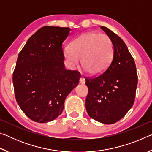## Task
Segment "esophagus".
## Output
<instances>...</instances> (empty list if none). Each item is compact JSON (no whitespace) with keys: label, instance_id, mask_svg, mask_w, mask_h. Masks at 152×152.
Here are the masks:
<instances>
[{"label":"esophagus","instance_id":"esophagus-1","mask_svg":"<svg viewBox=\"0 0 152 152\" xmlns=\"http://www.w3.org/2000/svg\"><path fill=\"white\" fill-rule=\"evenodd\" d=\"M80 83L81 84H85V80H84V78H80Z\"/></svg>","mask_w":152,"mask_h":152}]
</instances>
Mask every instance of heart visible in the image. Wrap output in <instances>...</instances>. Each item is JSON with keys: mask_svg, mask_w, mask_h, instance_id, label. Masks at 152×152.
I'll use <instances>...</instances> for the list:
<instances>
[{"mask_svg": "<svg viewBox=\"0 0 152 152\" xmlns=\"http://www.w3.org/2000/svg\"><path fill=\"white\" fill-rule=\"evenodd\" d=\"M64 57L72 68L82 59V66L92 76H99L106 72L114 57V49L109 36L88 32L74 39L63 51Z\"/></svg>", "mask_w": 152, "mask_h": 152, "instance_id": "1", "label": "heart"}]
</instances>
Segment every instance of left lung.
<instances>
[{"label": "left lung", "mask_w": 152, "mask_h": 152, "mask_svg": "<svg viewBox=\"0 0 152 152\" xmlns=\"http://www.w3.org/2000/svg\"><path fill=\"white\" fill-rule=\"evenodd\" d=\"M101 28L112 41L114 57L103 74L86 79L88 88L86 109L92 119L113 124L132 107L138 78L134 60L124 42L107 27Z\"/></svg>", "instance_id": "8db88e82"}]
</instances>
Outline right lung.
I'll use <instances>...</instances> for the list:
<instances>
[{
    "mask_svg": "<svg viewBox=\"0 0 152 152\" xmlns=\"http://www.w3.org/2000/svg\"><path fill=\"white\" fill-rule=\"evenodd\" d=\"M69 27L45 26L31 37L18 56L12 74L15 98L20 109L35 122L54 120L81 75L64 66L62 43Z\"/></svg>",
    "mask_w": 152,
    "mask_h": 152,
    "instance_id": "right-lung-1",
    "label": "right lung"
}]
</instances>
